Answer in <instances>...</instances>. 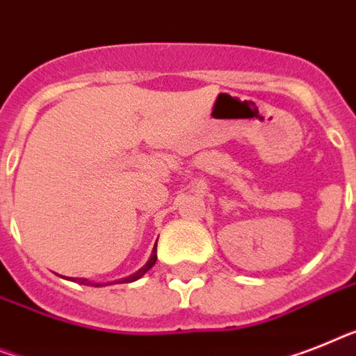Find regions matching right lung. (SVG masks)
Segmentation results:
<instances>
[{
    "instance_id": "add662e5",
    "label": "right lung",
    "mask_w": 356,
    "mask_h": 356,
    "mask_svg": "<svg viewBox=\"0 0 356 356\" xmlns=\"http://www.w3.org/2000/svg\"><path fill=\"white\" fill-rule=\"evenodd\" d=\"M154 264H156V245H154V249H152V254H151V258H149V262H147L145 266H143L142 269H140V271L134 273L132 277H127V278H123V280H120V284H129V282H134V280H138V278H142L143 275H145V273L149 271V269H151L152 266H154ZM76 282H79V284H85V286H96V287L102 286V284H92V282L78 280V278H76Z\"/></svg>"
}]
</instances>
